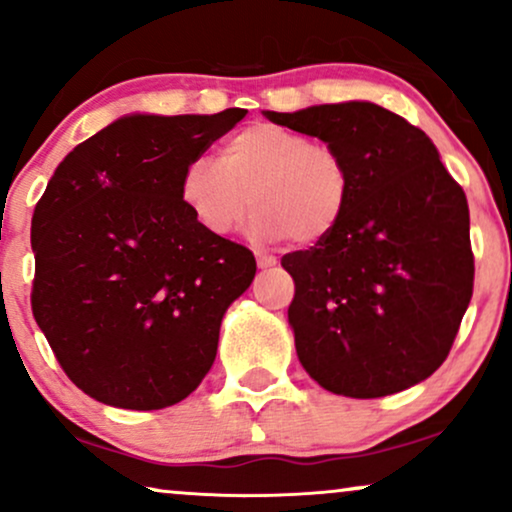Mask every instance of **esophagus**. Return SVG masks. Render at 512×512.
<instances>
[{
    "label": "esophagus",
    "instance_id": "34e87169",
    "mask_svg": "<svg viewBox=\"0 0 512 512\" xmlns=\"http://www.w3.org/2000/svg\"><path fill=\"white\" fill-rule=\"evenodd\" d=\"M257 267L260 269H269V267H276V257L272 255H262V252H257Z\"/></svg>",
    "mask_w": 512,
    "mask_h": 512
}]
</instances>
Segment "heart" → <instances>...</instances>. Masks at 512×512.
I'll return each instance as SVG.
<instances>
[{
	"instance_id": "b5f03b06",
	"label": "heart",
	"mask_w": 512,
	"mask_h": 512,
	"mask_svg": "<svg viewBox=\"0 0 512 512\" xmlns=\"http://www.w3.org/2000/svg\"><path fill=\"white\" fill-rule=\"evenodd\" d=\"M180 199L211 236L236 231L252 202V236L315 245L337 231L349 209L351 170L334 146L257 122L223 144L219 161L192 158L182 170Z\"/></svg>"
}]
</instances>
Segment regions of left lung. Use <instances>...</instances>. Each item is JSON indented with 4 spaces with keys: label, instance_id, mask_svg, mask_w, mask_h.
I'll use <instances>...</instances> for the list:
<instances>
[{
    "label": "left lung",
    "instance_id": "obj_1",
    "mask_svg": "<svg viewBox=\"0 0 512 512\" xmlns=\"http://www.w3.org/2000/svg\"><path fill=\"white\" fill-rule=\"evenodd\" d=\"M322 139L351 170V202L330 238L281 257L296 281L289 325L310 378L334 395H395L436 373L472 298L462 187L426 132L368 101L264 110Z\"/></svg>",
    "mask_w": 512,
    "mask_h": 512
}]
</instances>
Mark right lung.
I'll return each instance as SVG.
<instances>
[{
  "instance_id": "1",
  "label": "right lung",
  "mask_w": 512,
  "mask_h": 512,
  "mask_svg": "<svg viewBox=\"0 0 512 512\" xmlns=\"http://www.w3.org/2000/svg\"><path fill=\"white\" fill-rule=\"evenodd\" d=\"M245 113L122 115L64 156L35 204L33 315L88 397L163 409L209 373L257 264L192 219L180 178Z\"/></svg>"
}]
</instances>
